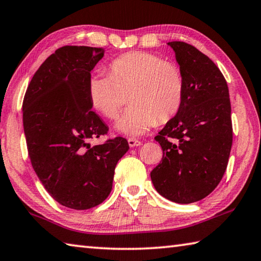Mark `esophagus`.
Returning a JSON list of instances; mask_svg holds the SVG:
<instances>
[{
	"mask_svg": "<svg viewBox=\"0 0 261 261\" xmlns=\"http://www.w3.org/2000/svg\"><path fill=\"white\" fill-rule=\"evenodd\" d=\"M142 144V142L136 139H128V145H129L130 148H134V147H139V145Z\"/></svg>",
	"mask_w": 261,
	"mask_h": 261,
	"instance_id": "obj_1",
	"label": "esophagus"
}]
</instances>
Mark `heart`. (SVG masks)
Instances as JSON below:
<instances>
[{
	"label": "heart",
	"mask_w": 261,
	"mask_h": 261,
	"mask_svg": "<svg viewBox=\"0 0 261 261\" xmlns=\"http://www.w3.org/2000/svg\"><path fill=\"white\" fill-rule=\"evenodd\" d=\"M132 105L117 122L129 136L147 133L180 111L185 98V76L174 63L147 51H129L109 64V74H94L88 82L91 107L109 119L118 118L123 93Z\"/></svg>",
	"instance_id": "b5f03b06"
}]
</instances>
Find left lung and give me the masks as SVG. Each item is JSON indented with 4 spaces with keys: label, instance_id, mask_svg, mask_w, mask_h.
Returning <instances> with one entry per match:
<instances>
[{
    "label": "left lung",
    "instance_id": "left-lung-1",
    "mask_svg": "<svg viewBox=\"0 0 261 261\" xmlns=\"http://www.w3.org/2000/svg\"><path fill=\"white\" fill-rule=\"evenodd\" d=\"M167 44L184 73L185 98L154 138L163 159L150 176L163 197L189 204L211 194L226 172L232 144L229 90L206 55L181 41Z\"/></svg>",
    "mask_w": 261,
    "mask_h": 261
}]
</instances>
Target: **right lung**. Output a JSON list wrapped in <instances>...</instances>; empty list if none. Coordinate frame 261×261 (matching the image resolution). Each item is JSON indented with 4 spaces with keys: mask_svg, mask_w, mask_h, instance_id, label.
Returning a JSON list of instances; mask_svg holds the SVG:
<instances>
[{
    "mask_svg": "<svg viewBox=\"0 0 261 261\" xmlns=\"http://www.w3.org/2000/svg\"><path fill=\"white\" fill-rule=\"evenodd\" d=\"M103 48L65 45L45 59L22 102L27 150L36 175L63 206L88 210L111 193L114 168L129 145L114 138L90 147L109 128L91 111L90 72Z\"/></svg>",
    "mask_w": 261,
    "mask_h": 261,
    "instance_id": "obj_1",
    "label": "right lung"
}]
</instances>
